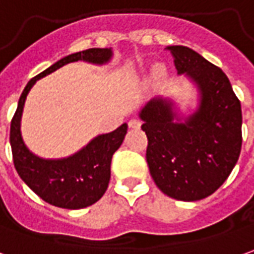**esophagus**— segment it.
I'll return each mask as SVG.
<instances>
[{"label":"esophagus","instance_id":"34e87169","mask_svg":"<svg viewBox=\"0 0 254 254\" xmlns=\"http://www.w3.org/2000/svg\"><path fill=\"white\" fill-rule=\"evenodd\" d=\"M141 120H138V119H131L130 122H128V127L131 128H139L141 127Z\"/></svg>","mask_w":254,"mask_h":254}]
</instances>
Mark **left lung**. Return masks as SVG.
<instances>
[{"mask_svg": "<svg viewBox=\"0 0 254 254\" xmlns=\"http://www.w3.org/2000/svg\"><path fill=\"white\" fill-rule=\"evenodd\" d=\"M178 74L196 84L199 106L184 122L169 99L153 98L139 112L148 137L146 162L157 188L177 200L193 202L221 187L242 146L241 102L220 67L183 45L166 48Z\"/></svg>", "mask_w": 254, "mask_h": 254, "instance_id": "left-lung-1", "label": "left lung"}]
</instances>
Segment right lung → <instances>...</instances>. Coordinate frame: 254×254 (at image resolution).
<instances>
[{
	"label": "right lung",
	"instance_id": "1",
	"mask_svg": "<svg viewBox=\"0 0 254 254\" xmlns=\"http://www.w3.org/2000/svg\"><path fill=\"white\" fill-rule=\"evenodd\" d=\"M110 48H90L62 58L47 70L33 77L24 87L15 115L10 122V148L17 174L47 203L62 209H83L98 202L108 190L112 156L123 142L127 124H122L108 134L95 137L77 153L64 159H41L31 153L20 134V119L24 101L37 80L70 62L85 61L90 64H108Z\"/></svg>",
	"mask_w": 254,
	"mask_h": 254
}]
</instances>
